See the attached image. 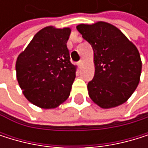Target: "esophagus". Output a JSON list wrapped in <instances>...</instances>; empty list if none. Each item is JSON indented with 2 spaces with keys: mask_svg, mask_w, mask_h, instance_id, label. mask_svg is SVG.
<instances>
[{
  "mask_svg": "<svg viewBox=\"0 0 148 148\" xmlns=\"http://www.w3.org/2000/svg\"><path fill=\"white\" fill-rule=\"evenodd\" d=\"M82 63V60H79V61L77 62V66H81Z\"/></svg>",
  "mask_w": 148,
  "mask_h": 148,
  "instance_id": "34e87169",
  "label": "esophagus"
}]
</instances>
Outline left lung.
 <instances>
[{"label":"left lung","instance_id":"8db88e82","mask_svg":"<svg viewBox=\"0 0 148 148\" xmlns=\"http://www.w3.org/2000/svg\"><path fill=\"white\" fill-rule=\"evenodd\" d=\"M76 28L94 51L95 75L87 86L90 98L102 108L123 104L139 82L142 63L138 49L108 23Z\"/></svg>","mask_w":148,"mask_h":148}]
</instances>
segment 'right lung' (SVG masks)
<instances>
[{
    "label": "right lung",
    "instance_id": "add662e5",
    "mask_svg": "<svg viewBox=\"0 0 148 148\" xmlns=\"http://www.w3.org/2000/svg\"><path fill=\"white\" fill-rule=\"evenodd\" d=\"M70 33V28L45 27L16 59V79L24 95L42 108H55L70 95L76 69L66 46Z\"/></svg>",
    "mask_w": 148,
    "mask_h": 148
}]
</instances>
